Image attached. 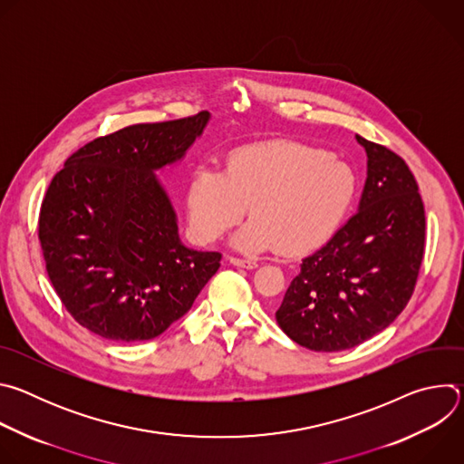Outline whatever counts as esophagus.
<instances>
[{"label":"esophagus","instance_id":"obj_1","mask_svg":"<svg viewBox=\"0 0 464 464\" xmlns=\"http://www.w3.org/2000/svg\"><path fill=\"white\" fill-rule=\"evenodd\" d=\"M229 262L235 264L238 268H246V270H255L258 264L253 258H240V256H229Z\"/></svg>","mask_w":464,"mask_h":464}]
</instances>
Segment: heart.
Listing matches in <instances>:
<instances>
[{"instance_id": "obj_1", "label": "heart", "mask_w": 464, "mask_h": 464, "mask_svg": "<svg viewBox=\"0 0 464 464\" xmlns=\"http://www.w3.org/2000/svg\"><path fill=\"white\" fill-rule=\"evenodd\" d=\"M356 190V172L334 154L297 141L249 145L227 156L224 172L196 169L190 174L188 229L200 244H211L249 208L253 220L235 237L237 247L297 255L340 229Z\"/></svg>"}]
</instances>
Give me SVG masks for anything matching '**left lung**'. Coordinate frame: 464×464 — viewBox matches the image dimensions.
<instances>
[{
  "instance_id": "8db88e82",
  "label": "left lung",
  "mask_w": 464,
  "mask_h": 464,
  "mask_svg": "<svg viewBox=\"0 0 464 464\" xmlns=\"http://www.w3.org/2000/svg\"><path fill=\"white\" fill-rule=\"evenodd\" d=\"M367 152L360 211L303 258L276 312L283 333L315 353L353 349L389 326L413 295L426 215L406 161L356 136Z\"/></svg>"
}]
</instances>
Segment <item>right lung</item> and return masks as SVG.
Returning a JSON list of instances; mask_svg holds the SVG:
<instances>
[{
    "label": "right lung",
    "instance_id": "1",
    "mask_svg": "<svg viewBox=\"0 0 464 464\" xmlns=\"http://www.w3.org/2000/svg\"><path fill=\"white\" fill-rule=\"evenodd\" d=\"M209 111L131 124L73 152L42 200L45 272L72 317L111 342L152 340L179 319L220 268L222 253L178 237L152 170L179 160Z\"/></svg>",
    "mask_w": 464,
    "mask_h": 464
}]
</instances>
